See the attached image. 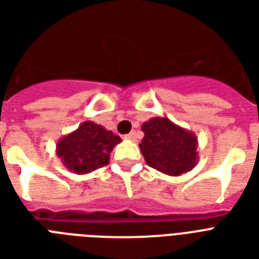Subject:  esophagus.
<instances>
[{
    "label": "esophagus",
    "instance_id": "esophagus-1",
    "mask_svg": "<svg viewBox=\"0 0 259 259\" xmlns=\"http://www.w3.org/2000/svg\"><path fill=\"white\" fill-rule=\"evenodd\" d=\"M125 138H126V140H132V141H136V138H137V134H136V132H132V133L126 134Z\"/></svg>",
    "mask_w": 259,
    "mask_h": 259
}]
</instances>
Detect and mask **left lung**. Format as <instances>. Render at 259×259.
<instances>
[{"label": "left lung", "instance_id": "8db88e82", "mask_svg": "<svg viewBox=\"0 0 259 259\" xmlns=\"http://www.w3.org/2000/svg\"><path fill=\"white\" fill-rule=\"evenodd\" d=\"M140 144L146 164L169 176H180L197 165V137L170 119L153 117L142 123Z\"/></svg>", "mask_w": 259, "mask_h": 259}]
</instances>
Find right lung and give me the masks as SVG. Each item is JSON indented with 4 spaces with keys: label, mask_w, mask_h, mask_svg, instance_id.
<instances>
[{
    "label": "right lung",
    "mask_w": 259,
    "mask_h": 259,
    "mask_svg": "<svg viewBox=\"0 0 259 259\" xmlns=\"http://www.w3.org/2000/svg\"><path fill=\"white\" fill-rule=\"evenodd\" d=\"M122 140L93 121L79 125L56 144V154L67 169L86 175L109 164L110 153Z\"/></svg>",
    "instance_id": "1"
}]
</instances>
